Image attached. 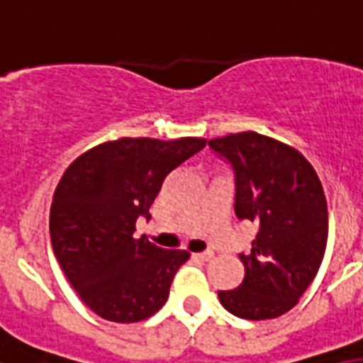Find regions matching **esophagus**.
I'll return each mask as SVG.
<instances>
[{
    "instance_id": "1",
    "label": "esophagus",
    "mask_w": 363,
    "mask_h": 363,
    "mask_svg": "<svg viewBox=\"0 0 363 363\" xmlns=\"http://www.w3.org/2000/svg\"><path fill=\"white\" fill-rule=\"evenodd\" d=\"M195 259H201V261H210L213 257V252H201V254H193Z\"/></svg>"
}]
</instances>
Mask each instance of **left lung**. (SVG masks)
I'll use <instances>...</instances> for the list:
<instances>
[{"instance_id": "8db88e82", "label": "left lung", "mask_w": 363, "mask_h": 363, "mask_svg": "<svg viewBox=\"0 0 363 363\" xmlns=\"http://www.w3.org/2000/svg\"><path fill=\"white\" fill-rule=\"evenodd\" d=\"M231 162L235 213L254 221L252 252L240 254L244 280L218 291L238 318H278L294 308L316 277L328 242V204L311 162L294 147L257 132L208 142Z\"/></svg>"}]
</instances>
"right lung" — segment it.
<instances>
[{
	"label": "right lung",
	"mask_w": 363,
	"mask_h": 363,
	"mask_svg": "<svg viewBox=\"0 0 363 363\" xmlns=\"http://www.w3.org/2000/svg\"><path fill=\"white\" fill-rule=\"evenodd\" d=\"M206 145L204 138H119L77 157L56 185L50 242L62 271L92 313L130 324L167 303L189 252L134 238L174 168Z\"/></svg>",
	"instance_id": "1"
}]
</instances>
